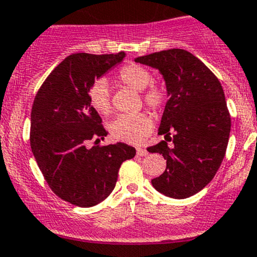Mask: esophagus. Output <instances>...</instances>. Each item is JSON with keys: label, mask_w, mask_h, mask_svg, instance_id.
Here are the masks:
<instances>
[{"label": "esophagus", "mask_w": 257, "mask_h": 257, "mask_svg": "<svg viewBox=\"0 0 257 257\" xmlns=\"http://www.w3.org/2000/svg\"><path fill=\"white\" fill-rule=\"evenodd\" d=\"M137 154L139 155V157H145V155H148V152L145 148H142V147H138L137 148Z\"/></svg>", "instance_id": "34e87169"}]
</instances>
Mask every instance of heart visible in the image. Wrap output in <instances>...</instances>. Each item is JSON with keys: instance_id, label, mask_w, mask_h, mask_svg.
<instances>
[{"instance_id": "obj_1", "label": "heart", "mask_w": 257, "mask_h": 257, "mask_svg": "<svg viewBox=\"0 0 257 257\" xmlns=\"http://www.w3.org/2000/svg\"><path fill=\"white\" fill-rule=\"evenodd\" d=\"M118 78L121 83L136 90H143V103L154 113L164 108L167 92L164 87L152 82L149 69L139 64H128L119 71ZM88 99L90 105L102 115L112 112V102L107 80L98 79L90 85L88 90ZM153 120L149 114L138 113L133 115H119L110 123V134L115 141L124 143L138 144L152 132Z\"/></svg>"}]
</instances>
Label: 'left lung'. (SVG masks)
Instances as JSON below:
<instances>
[{"instance_id":"1","label":"left lung","mask_w":257,"mask_h":257,"mask_svg":"<svg viewBox=\"0 0 257 257\" xmlns=\"http://www.w3.org/2000/svg\"><path fill=\"white\" fill-rule=\"evenodd\" d=\"M157 68L167 85L168 99L158 134L172 140L148 148L167 159V169L152 184L159 193L185 199L203 190L221 165L231 118L224 89L214 73L185 49H167L136 58Z\"/></svg>"}]
</instances>
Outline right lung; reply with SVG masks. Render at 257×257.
<instances>
[{
  "label": "right lung",
  "mask_w": 257,
  "mask_h": 257,
  "mask_svg": "<svg viewBox=\"0 0 257 257\" xmlns=\"http://www.w3.org/2000/svg\"><path fill=\"white\" fill-rule=\"evenodd\" d=\"M124 57V52L71 54L33 100L30 142L36 162L52 191L79 208L102 203L115 186L121 163L136 157V149L124 143L87 147L108 134L88 90Z\"/></svg>",
  "instance_id": "right-lung-1"
}]
</instances>
